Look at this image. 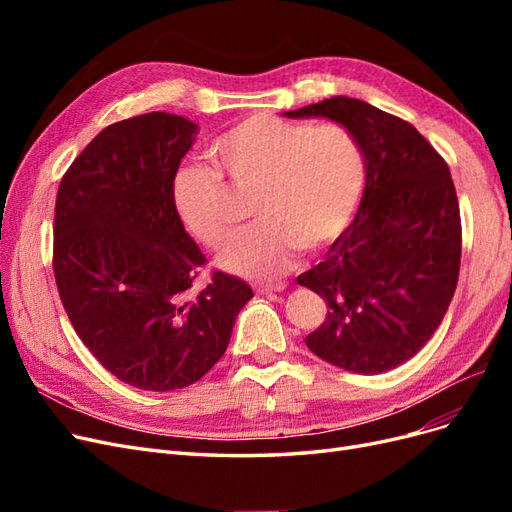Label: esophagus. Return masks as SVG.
Returning a JSON list of instances; mask_svg holds the SVG:
<instances>
[{"instance_id": "34e87169", "label": "esophagus", "mask_w": 512, "mask_h": 512, "mask_svg": "<svg viewBox=\"0 0 512 512\" xmlns=\"http://www.w3.org/2000/svg\"><path fill=\"white\" fill-rule=\"evenodd\" d=\"M254 290L258 294H275V292H284L286 290V284L284 282H277V284H262V286H254Z\"/></svg>"}]
</instances>
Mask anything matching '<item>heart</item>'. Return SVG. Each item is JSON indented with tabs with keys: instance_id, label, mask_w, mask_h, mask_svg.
Instances as JSON below:
<instances>
[{
	"instance_id": "heart-1",
	"label": "heart",
	"mask_w": 512,
	"mask_h": 512,
	"mask_svg": "<svg viewBox=\"0 0 512 512\" xmlns=\"http://www.w3.org/2000/svg\"><path fill=\"white\" fill-rule=\"evenodd\" d=\"M213 168L185 164L170 185L183 226L209 250H220L239 215L232 192H254L258 222L232 239L220 265L267 280L288 271L299 252L331 247L352 222L365 188V153L339 123L250 115L209 147Z\"/></svg>"
}]
</instances>
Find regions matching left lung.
<instances>
[{
    "label": "left lung",
    "instance_id": "1",
    "mask_svg": "<svg viewBox=\"0 0 512 512\" xmlns=\"http://www.w3.org/2000/svg\"><path fill=\"white\" fill-rule=\"evenodd\" d=\"M286 115L342 123L365 153L359 213L297 280L329 309L305 344L356 374L395 369L429 342L457 288L461 218L451 170L412 123L363 100L335 96Z\"/></svg>",
    "mask_w": 512,
    "mask_h": 512
}]
</instances>
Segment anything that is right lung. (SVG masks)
Returning a JSON list of instances; mask_svg holds the SVG:
<instances>
[{
    "mask_svg": "<svg viewBox=\"0 0 512 512\" xmlns=\"http://www.w3.org/2000/svg\"><path fill=\"white\" fill-rule=\"evenodd\" d=\"M196 130L190 119L160 111L111 123L57 190L59 299L100 365L143 391H175L203 378L254 297L222 271L192 292L207 258L185 232L170 185Z\"/></svg>",
    "mask_w": 512,
    "mask_h": 512,
    "instance_id": "1",
    "label": "right lung"
}]
</instances>
